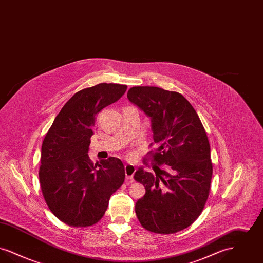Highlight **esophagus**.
Instances as JSON below:
<instances>
[{
  "label": "esophagus",
  "instance_id": "1",
  "mask_svg": "<svg viewBox=\"0 0 263 263\" xmlns=\"http://www.w3.org/2000/svg\"><path fill=\"white\" fill-rule=\"evenodd\" d=\"M124 168H125L126 179L127 180H132L133 175L136 172V167L133 164H125Z\"/></svg>",
  "mask_w": 263,
  "mask_h": 263
}]
</instances>
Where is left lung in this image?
I'll return each mask as SVG.
<instances>
[{
	"label": "left lung",
	"instance_id": "1",
	"mask_svg": "<svg viewBox=\"0 0 263 263\" xmlns=\"http://www.w3.org/2000/svg\"><path fill=\"white\" fill-rule=\"evenodd\" d=\"M127 98L150 117L158 145L147 154L156 163L155 174L140 167L134 175L146 189L135 205L138 220L152 233L175 234L200 216L208 199L213 174L209 140L198 114L179 92L133 87Z\"/></svg>",
	"mask_w": 263,
	"mask_h": 263
}]
</instances>
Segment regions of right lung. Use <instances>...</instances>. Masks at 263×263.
Masks as SVG:
<instances>
[{"mask_svg":"<svg viewBox=\"0 0 263 263\" xmlns=\"http://www.w3.org/2000/svg\"><path fill=\"white\" fill-rule=\"evenodd\" d=\"M127 86L101 83L66 102L42 143L39 182L45 202L61 222L74 228L97 224L125 178L122 162L88 158L96 116L125 93Z\"/></svg>","mask_w":263,"mask_h":263,"instance_id":"right-lung-1","label":"right lung"}]
</instances>
